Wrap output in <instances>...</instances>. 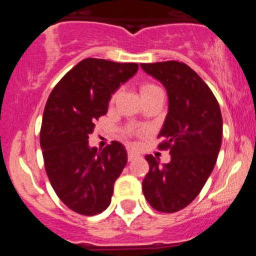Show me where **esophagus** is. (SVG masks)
<instances>
[{"instance_id": "esophagus-1", "label": "esophagus", "mask_w": 256, "mask_h": 256, "mask_svg": "<svg viewBox=\"0 0 256 256\" xmlns=\"http://www.w3.org/2000/svg\"><path fill=\"white\" fill-rule=\"evenodd\" d=\"M137 156H138V154L134 152L133 150H128V160H130V162H132L133 159H136Z\"/></svg>"}]
</instances>
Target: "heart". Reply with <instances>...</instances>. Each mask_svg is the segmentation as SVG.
<instances>
[{"label":"heart","mask_w":256,"mask_h":256,"mask_svg":"<svg viewBox=\"0 0 256 256\" xmlns=\"http://www.w3.org/2000/svg\"><path fill=\"white\" fill-rule=\"evenodd\" d=\"M159 90H160V88L158 87V86L154 84V83H148V82L142 83L141 87H140V92H141V96L142 97L148 96V94H152V92H155V91H159ZM116 96H118V92H116V94H112V102H114L115 98H116ZM128 133H132V130H130V132H128Z\"/></svg>","instance_id":"b5f03b06"}]
</instances>
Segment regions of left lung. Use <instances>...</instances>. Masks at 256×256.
Listing matches in <instances>:
<instances>
[{"label":"left lung","instance_id":"8db88e82","mask_svg":"<svg viewBox=\"0 0 256 256\" xmlns=\"http://www.w3.org/2000/svg\"><path fill=\"white\" fill-rule=\"evenodd\" d=\"M164 86L168 114L158 137L169 150L170 162L160 165L146 156L150 170L142 182L148 204L162 212H176L195 200L212 174L222 144L223 119L212 90L188 65L180 61L141 64Z\"/></svg>","mask_w":256,"mask_h":256}]
</instances>
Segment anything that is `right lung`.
Segmentation results:
<instances>
[{
	"label": "right lung",
	"instance_id": "right-lung-1",
	"mask_svg": "<svg viewBox=\"0 0 256 256\" xmlns=\"http://www.w3.org/2000/svg\"><path fill=\"white\" fill-rule=\"evenodd\" d=\"M137 70L136 62L84 58L60 79L47 100L40 126L44 168L58 198L78 214L96 216L110 205L126 151L116 141L97 150L88 144V136L108 112L112 94Z\"/></svg>",
	"mask_w": 256,
	"mask_h": 256
}]
</instances>
